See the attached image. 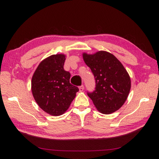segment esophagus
Listing matches in <instances>:
<instances>
[{
  "label": "esophagus",
  "instance_id": "34e87169",
  "mask_svg": "<svg viewBox=\"0 0 159 159\" xmlns=\"http://www.w3.org/2000/svg\"><path fill=\"white\" fill-rule=\"evenodd\" d=\"M79 91H80V92H83V90H84V86H83V85H80V86H79Z\"/></svg>",
  "mask_w": 159,
  "mask_h": 159
}]
</instances>
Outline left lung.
I'll return each mask as SVG.
<instances>
[{
	"mask_svg": "<svg viewBox=\"0 0 159 159\" xmlns=\"http://www.w3.org/2000/svg\"><path fill=\"white\" fill-rule=\"evenodd\" d=\"M85 63L95 79V90L88 93L94 105L104 114L117 111L125 103L131 88L130 78L121 62L111 53H83Z\"/></svg>",
	"mask_w": 159,
	"mask_h": 159,
	"instance_id": "left-lung-1",
	"label": "left lung"
}]
</instances>
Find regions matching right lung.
Segmentation results:
<instances>
[{
    "mask_svg": "<svg viewBox=\"0 0 159 159\" xmlns=\"http://www.w3.org/2000/svg\"><path fill=\"white\" fill-rule=\"evenodd\" d=\"M66 55H52L41 61L31 79V91L40 108L51 116L62 115L79 90L69 82L71 74L64 69Z\"/></svg>",
    "mask_w": 159,
    "mask_h": 159,
    "instance_id": "add662e5",
    "label": "right lung"
}]
</instances>
